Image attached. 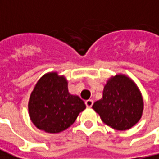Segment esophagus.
<instances>
[{"label":"esophagus","mask_w":159,"mask_h":159,"mask_svg":"<svg viewBox=\"0 0 159 159\" xmlns=\"http://www.w3.org/2000/svg\"><path fill=\"white\" fill-rule=\"evenodd\" d=\"M85 105H86V107H92V105H93V100H92V99H88V100H86V101H85Z\"/></svg>","instance_id":"34e87169"}]
</instances>
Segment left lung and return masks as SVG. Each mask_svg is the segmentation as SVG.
I'll return each mask as SVG.
<instances>
[{
    "instance_id": "8db88e82",
    "label": "left lung",
    "mask_w": 159,
    "mask_h": 159,
    "mask_svg": "<svg viewBox=\"0 0 159 159\" xmlns=\"http://www.w3.org/2000/svg\"><path fill=\"white\" fill-rule=\"evenodd\" d=\"M92 108L109 127L127 130L140 120L143 112V99L133 80L118 74L108 79L102 98L95 102Z\"/></svg>"
}]
</instances>
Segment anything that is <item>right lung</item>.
Returning a JSON list of instances; mask_svg holds the SVG:
<instances>
[{
    "instance_id": "1",
    "label": "right lung",
    "mask_w": 159,
    "mask_h": 159,
    "mask_svg": "<svg viewBox=\"0 0 159 159\" xmlns=\"http://www.w3.org/2000/svg\"><path fill=\"white\" fill-rule=\"evenodd\" d=\"M85 108L79 97L69 92L66 77L57 72H49L40 77L28 103L31 122L39 129L52 134L69 128Z\"/></svg>"
}]
</instances>
